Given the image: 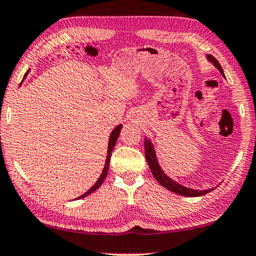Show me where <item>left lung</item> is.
<instances>
[{
  "mask_svg": "<svg viewBox=\"0 0 256 256\" xmlns=\"http://www.w3.org/2000/svg\"><path fill=\"white\" fill-rule=\"evenodd\" d=\"M207 60H209V62H212L214 66L217 68V70H220V72L222 74L223 77H226V76H224L222 66H220L218 60H217L215 57L212 56L210 54H208ZM144 156H146L147 163L150 168L152 176H154L156 180L160 182V185H162L163 188H166V190H171V192L177 193V194H179V196L193 198V196H204V194H207L209 192H212V190H215V188H209V190H193V188H186V186H184V185H180L179 182H174V179L168 177L164 171L162 170V168L160 166V163L158 161V158H156V152H155V150H154V144H152V141L148 138H144Z\"/></svg>",
  "mask_w": 256,
  "mask_h": 256,
  "instance_id": "1",
  "label": "left lung"
}]
</instances>
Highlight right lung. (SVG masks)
<instances>
[{
    "mask_svg": "<svg viewBox=\"0 0 256 256\" xmlns=\"http://www.w3.org/2000/svg\"><path fill=\"white\" fill-rule=\"evenodd\" d=\"M28 72H30V68H28V71H26L24 78L26 77V76L28 74ZM120 130H122V124L117 125V126L112 130V132L110 133L109 144H108V152H106V158L104 168V170H102V174H100V178L98 179L96 182H95V184H94L93 186H92V188H90L88 190H87L86 193H84L82 196H80L79 198H77V199H82V198L90 196V193H93L94 190H96L98 188H100V186L102 185V182H104V179H106V174H108V170H109V163H110V158H112V150H114V147H115L117 138H118V136H120Z\"/></svg>",
    "mask_w": 256,
    "mask_h": 256,
    "instance_id": "add662e5",
    "label": "right lung"
}]
</instances>
